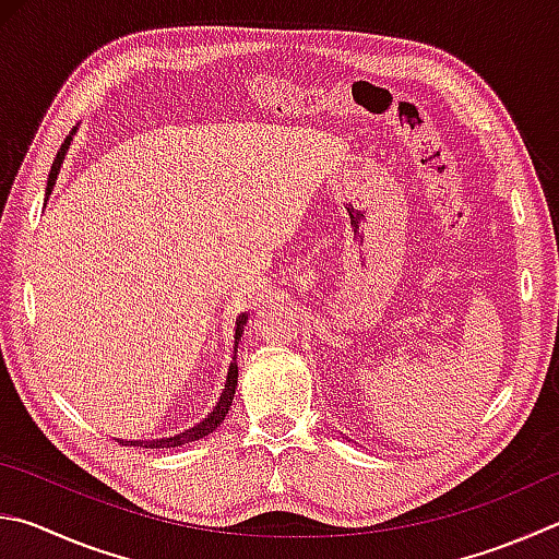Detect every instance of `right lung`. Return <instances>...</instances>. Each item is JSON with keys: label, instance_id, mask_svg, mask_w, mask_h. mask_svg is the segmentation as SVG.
Here are the masks:
<instances>
[{"label": "right lung", "instance_id": "add662e5", "mask_svg": "<svg viewBox=\"0 0 559 559\" xmlns=\"http://www.w3.org/2000/svg\"><path fill=\"white\" fill-rule=\"evenodd\" d=\"M70 139H73V131H70V136H66L63 146L58 148V154H56L53 166H50V174H48V186H46V195H50V190H53V186H56L58 170H60V164H63V158H66V151H68V146H70ZM245 324H247V314H239V320H237V334H235V342H239L241 332H245ZM235 349H237V347H235ZM237 373H239V369H237V361H235V357H231L229 371H227V383H225V391H222V395H219L217 405H212V413L207 415L205 420L198 423L195 428H190V430H186V432L176 435V438H166V440H154V442H144V440H139V442H136V448H166V450H168V448H182V444H188V442H195V440H200V438H205V435H210L212 430H217V425H219L222 420H225V415H227L229 405H231V399H235V389H237Z\"/></svg>", "mask_w": 559, "mask_h": 559}]
</instances>
